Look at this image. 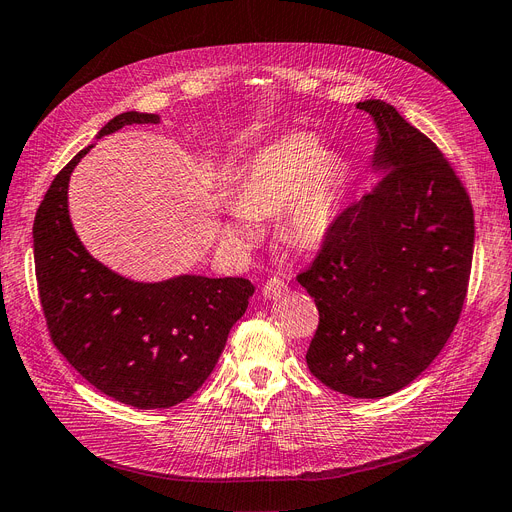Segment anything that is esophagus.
<instances>
[{"label":"esophagus","instance_id":"34e87169","mask_svg":"<svg viewBox=\"0 0 512 512\" xmlns=\"http://www.w3.org/2000/svg\"><path fill=\"white\" fill-rule=\"evenodd\" d=\"M285 290H288V285H285L283 279L271 277L267 283L262 285V296L267 300H277L281 294H285Z\"/></svg>","mask_w":512,"mask_h":512}]
</instances>
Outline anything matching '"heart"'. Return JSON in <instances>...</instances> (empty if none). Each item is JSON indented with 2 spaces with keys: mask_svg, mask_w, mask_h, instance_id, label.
<instances>
[{
  "mask_svg": "<svg viewBox=\"0 0 512 512\" xmlns=\"http://www.w3.org/2000/svg\"><path fill=\"white\" fill-rule=\"evenodd\" d=\"M351 166L325 151L311 132L285 134L243 159L233 176L231 220L222 224L229 243L248 245L256 237L252 218L283 210V235L296 248H317L338 229Z\"/></svg>",
  "mask_w": 512,
  "mask_h": 512,
  "instance_id": "heart-1",
  "label": "heart"
}]
</instances>
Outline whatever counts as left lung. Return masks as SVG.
<instances>
[{"mask_svg":"<svg viewBox=\"0 0 512 512\" xmlns=\"http://www.w3.org/2000/svg\"><path fill=\"white\" fill-rule=\"evenodd\" d=\"M376 130L380 182L342 212L309 271L319 325L311 374L355 399L388 397L441 353L460 319L475 245L468 193L431 138L384 100L357 102Z\"/></svg>","mask_w":512,"mask_h":512,"instance_id":"obj_1","label":"left lung"}]
</instances>
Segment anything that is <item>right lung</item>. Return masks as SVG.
I'll return each instance as SVG.
<instances>
[{
    "label": "right lung",
    "instance_id": "1",
    "mask_svg": "<svg viewBox=\"0 0 512 512\" xmlns=\"http://www.w3.org/2000/svg\"><path fill=\"white\" fill-rule=\"evenodd\" d=\"M132 124H159V115L121 113L96 138ZM90 149L56 174L33 222L37 290L50 338L107 397L138 410L172 407L208 380L254 285L203 275L142 283L90 256L71 224L67 195L71 172Z\"/></svg>",
    "mask_w": 512,
    "mask_h": 512
}]
</instances>
